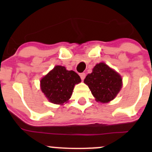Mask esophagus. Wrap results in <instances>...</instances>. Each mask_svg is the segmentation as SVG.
I'll list each match as a JSON object with an SVG mask.
<instances>
[{"label": "esophagus", "mask_w": 152, "mask_h": 152, "mask_svg": "<svg viewBox=\"0 0 152 152\" xmlns=\"http://www.w3.org/2000/svg\"><path fill=\"white\" fill-rule=\"evenodd\" d=\"M79 76H80V77H81V79H82V80H84V79H85V78L86 74H85V73H80V74H79Z\"/></svg>", "instance_id": "34e87169"}]
</instances>
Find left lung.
<instances>
[{"label":"left lung","instance_id":"1","mask_svg":"<svg viewBox=\"0 0 152 152\" xmlns=\"http://www.w3.org/2000/svg\"><path fill=\"white\" fill-rule=\"evenodd\" d=\"M84 82L89 87L96 102L107 103L114 99L122 87V78L104 62L97 64Z\"/></svg>","mask_w":152,"mask_h":152}]
</instances>
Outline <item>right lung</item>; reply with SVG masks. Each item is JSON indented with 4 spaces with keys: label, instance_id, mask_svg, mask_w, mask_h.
Returning <instances> with one entry per match:
<instances>
[{
    "label": "right lung",
    "instance_id": "obj_1",
    "mask_svg": "<svg viewBox=\"0 0 152 152\" xmlns=\"http://www.w3.org/2000/svg\"><path fill=\"white\" fill-rule=\"evenodd\" d=\"M81 82V78L73 70L56 65L40 81V87L51 103L63 104L70 99L74 86Z\"/></svg>",
    "mask_w": 152,
    "mask_h": 152
}]
</instances>
